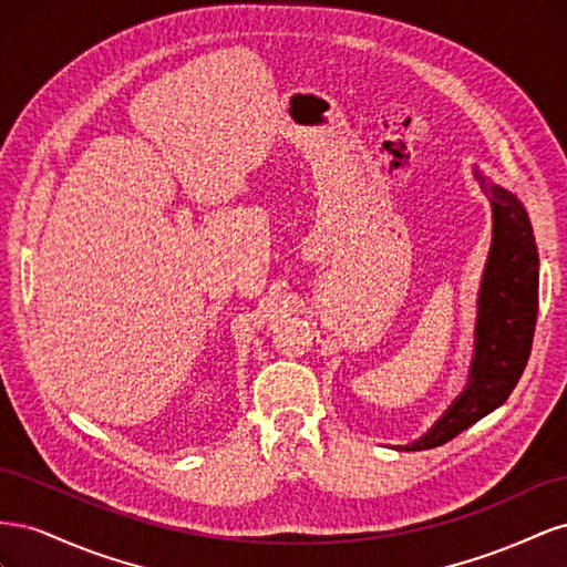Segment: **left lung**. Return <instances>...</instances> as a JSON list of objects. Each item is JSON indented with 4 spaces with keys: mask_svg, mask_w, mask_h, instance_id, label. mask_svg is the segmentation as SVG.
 <instances>
[{
    "mask_svg": "<svg viewBox=\"0 0 567 567\" xmlns=\"http://www.w3.org/2000/svg\"><path fill=\"white\" fill-rule=\"evenodd\" d=\"M492 208V246L477 290L468 381L427 431L398 452L433 450L499 409L520 381L539 307V255L525 205L473 165Z\"/></svg>",
    "mask_w": 567,
    "mask_h": 567,
    "instance_id": "left-lung-1",
    "label": "left lung"
}]
</instances>
